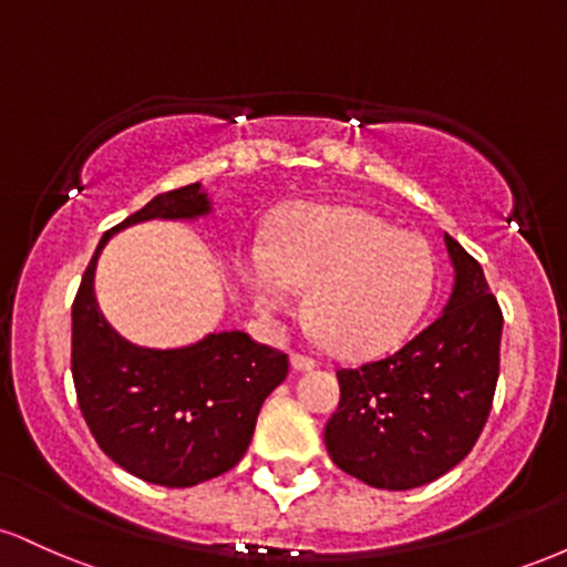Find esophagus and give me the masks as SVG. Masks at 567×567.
I'll return each mask as SVG.
<instances>
[{
	"instance_id": "obj_1",
	"label": "esophagus",
	"mask_w": 567,
	"mask_h": 567,
	"mask_svg": "<svg viewBox=\"0 0 567 567\" xmlns=\"http://www.w3.org/2000/svg\"><path fill=\"white\" fill-rule=\"evenodd\" d=\"M290 365L296 373H306V370H315L317 362L311 360V357H303V354H290Z\"/></svg>"
}]
</instances>
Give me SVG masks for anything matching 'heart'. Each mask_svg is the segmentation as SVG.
Segmentation results:
<instances>
[{
    "mask_svg": "<svg viewBox=\"0 0 567 567\" xmlns=\"http://www.w3.org/2000/svg\"><path fill=\"white\" fill-rule=\"evenodd\" d=\"M245 282L264 317L288 315L306 292V320L341 357L394 349L421 320L437 279L432 245L354 205L290 207L269 245L245 256Z\"/></svg>",
    "mask_w": 567,
    "mask_h": 567,
    "instance_id": "1",
    "label": "heart"
}]
</instances>
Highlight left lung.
Segmentation results:
<instances>
[{"mask_svg":"<svg viewBox=\"0 0 567 567\" xmlns=\"http://www.w3.org/2000/svg\"><path fill=\"white\" fill-rule=\"evenodd\" d=\"M453 288L440 317L402 349L338 370L341 402L324 426L338 470L381 491H410L470 455L498 381L501 317L470 252L445 234Z\"/></svg>","mask_w":567,"mask_h":567,"instance_id":"1","label":"left lung"}]
</instances>
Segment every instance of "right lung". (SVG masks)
Returning <instances> with one entry per match:
<instances>
[{
  "mask_svg": "<svg viewBox=\"0 0 567 567\" xmlns=\"http://www.w3.org/2000/svg\"><path fill=\"white\" fill-rule=\"evenodd\" d=\"M213 218L202 184L159 194L103 234L71 309V375L101 451L152 485L192 487L239 464L264 400L288 379V354L243 330H213L175 349L120 336L95 298V266L114 234L146 220Z\"/></svg>",
  "mask_w": 567,
  "mask_h": 567,
  "instance_id": "add662e5",
  "label": "right lung"
}]
</instances>
